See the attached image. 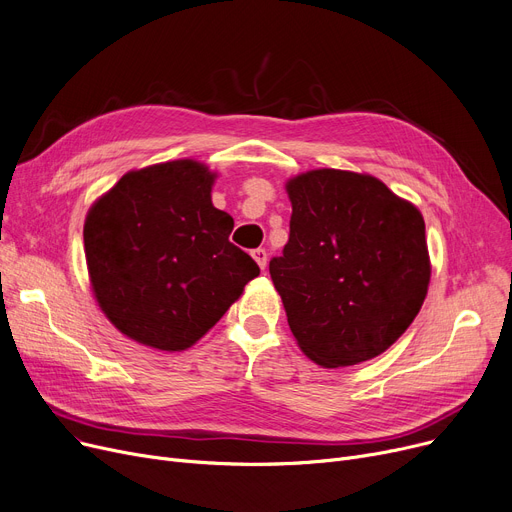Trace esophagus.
<instances>
[{
	"label": "esophagus",
	"mask_w": 512,
	"mask_h": 512,
	"mask_svg": "<svg viewBox=\"0 0 512 512\" xmlns=\"http://www.w3.org/2000/svg\"><path fill=\"white\" fill-rule=\"evenodd\" d=\"M251 255H253V259L257 261V265L261 267V270H265V265H267V253H265V249H255Z\"/></svg>",
	"instance_id": "esophagus-1"
}]
</instances>
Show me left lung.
<instances>
[{"label": "left lung", "instance_id": "left-lung-1", "mask_svg": "<svg viewBox=\"0 0 512 512\" xmlns=\"http://www.w3.org/2000/svg\"><path fill=\"white\" fill-rule=\"evenodd\" d=\"M286 193L290 236L270 274L292 336L324 367L382 355L432 276L421 211L378 178L332 168L290 178Z\"/></svg>", "mask_w": 512, "mask_h": 512}]
</instances>
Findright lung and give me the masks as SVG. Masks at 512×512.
I'll list each match as a JSON object with an SVG mask.
<instances>
[{
    "label": "right lung",
    "instance_id": "add662e5",
    "mask_svg": "<svg viewBox=\"0 0 512 512\" xmlns=\"http://www.w3.org/2000/svg\"><path fill=\"white\" fill-rule=\"evenodd\" d=\"M215 176L195 159L166 161L124 174L89 209V280L124 336L184 351L259 276L228 240L234 220L211 203Z\"/></svg>",
    "mask_w": 512,
    "mask_h": 512
}]
</instances>
